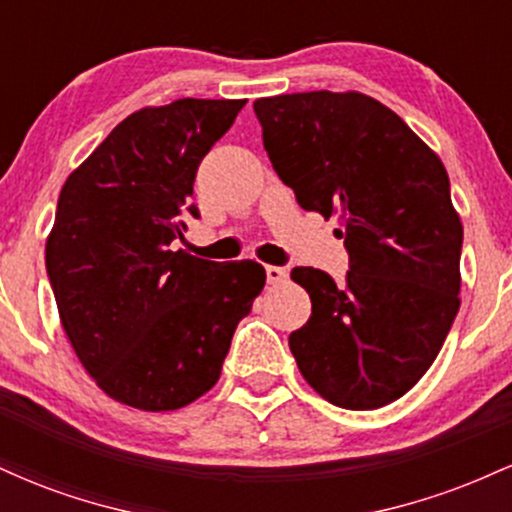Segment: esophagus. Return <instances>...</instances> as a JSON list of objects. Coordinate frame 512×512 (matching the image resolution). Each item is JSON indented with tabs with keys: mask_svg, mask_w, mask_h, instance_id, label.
<instances>
[{
	"mask_svg": "<svg viewBox=\"0 0 512 512\" xmlns=\"http://www.w3.org/2000/svg\"><path fill=\"white\" fill-rule=\"evenodd\" d=\"M289 279V272H286L284 267H274V264H269L267 267V284H284V281Z\"/></svg>",
	"mask_w": 512,
	"mask_h": 512,
	"instance_id": "obj_1",
	"label": "esophagus"
}]
</instances>
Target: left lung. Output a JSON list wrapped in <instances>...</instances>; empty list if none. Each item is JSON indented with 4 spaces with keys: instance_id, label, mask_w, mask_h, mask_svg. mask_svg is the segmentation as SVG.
<instances>
[{
    "instance_id": "1",
    "label": "left lung",
    "mask_w": 512,
    "mask_h": 512,
    "mask_svg": "<svg viewBox=\"0 0 512 512\" xmlns=\"http://www.w3.org/2000/svg\"><path fill=\"white\" fill-rule=\"evenodd\" d=\"M262 142L305 211L337 216L344 284L313 267L291 279L313 313L289 346L308 385L344 409L395 402L436 361L460 310L462 221L436 151L358 91L257 98Z\"/></svg>"
}]
</instances>
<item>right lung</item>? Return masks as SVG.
<instances>
[{
    "instance_id": "1",
    "label": "right lung",
    "mask_w": 512,
    "mask_h": 512,
    "mask_svg": "<svg viewBox=\"0 0 512 512\" xmlns=\"http://www.w3.org/2000/svg\"><path fill=\"white\" fill-rule=\"evenodd\" d=\"M248 101L180 98L117 125L69 175L45 243L64 332L108 397L173 411L209 392L262 264L209 262L175 240L195 175Z\"/></svg>"
}]
</instances>
